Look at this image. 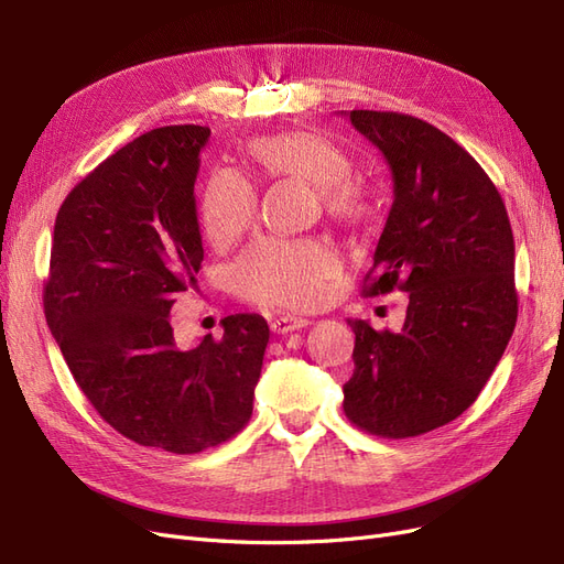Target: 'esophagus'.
<instances>
[{"label":"esophagus","mask_w":564,"mask_h":564,"mask_svg":"<svg viewBox=\"0 0 564 564\" xmlns=\"http://www.w3.org/2000/svg\"><path fill=\"white\" fill-rule=\"evenodd\" d=\"M303 327H308V319L296 317V315H282V317H275L270 322V329L275 334H289V332H296Z\"/></svg>","instance_id":"esophagus-1"}]
</instances>
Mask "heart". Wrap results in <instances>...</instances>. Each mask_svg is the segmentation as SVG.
<instances>
[{
    "label": "heart",
    "instance_id": "heart-1",
    "mask_svg": "<svg viewBox=\"0 0 564 564\" xmlns=\"http://www.w3.org/2000/svg\"><path fill=\"white\" fill-rule=\"evenodd\" d=\"M247 152L268 178L313 185L324 214L344 226H367L379 214L377 193L369 181L352 174L350 152L332 135L313 129H289L256 135ZM259 195L242 174L220 169L202 193V228L216 249L235 245L251 228ZM338 256L332 247L301 240H259L230 268L232 292L263 308L305 311L327 296L338 275Z\"/></svg>",
    "mask_w": 564,
    "mask_h": 564
}]
</instances>
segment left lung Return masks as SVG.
<instances>
[{
    "label": "left lung",
    "instance_id": "8db88e82",
    "mask_svg": "<svg viewBox=\"0 0 564 564\" xmlns=\"http://www.w3.org/2000/svg\"><path fill=\"white\" fill-rule=\"evenodd\" d=\"M348 117L392 174V207L362 294L402 289L409 305L400 334L348 319L355 369L344 412L371 435L414 437L466 412L513 336V230L497 185L447 133L400 112Z\"/></svg>",
    "mask_w": 564,
    "mask_h": 564
}]
</instances>
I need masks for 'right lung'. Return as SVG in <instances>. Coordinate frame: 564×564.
<instances>
[{
	"label": "right lung",
	"instance_id": "1",
	"mask_svg": "<svg viewBox=\"0 0 564 564\" xmlns=\"http://www.w3.org/2000/svg\"><path fill=\"white\" fill-rule=\"evenodd\" d=\"M209 127L152 129L100 162L61 204L44 315L77 386L135 445L197 454L251 419L270 338L253 313L178 348L169 313L197 284L195 181Z\"/></svg>",
	"mask_w": 564,
	"mask_h": 564
}]
</instances>
